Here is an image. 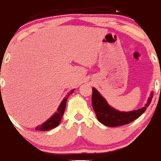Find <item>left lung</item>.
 Wrapping results in <instances>:
<instances>
[{"mask_svg":"<svg viewBox=\"0 0 161 161\" xmlns=\"http://www.w3.org/2000/svg\"><path fill=\"white\" fill-rule=\"evenodd\" d=\"M154 93L151 92L143 108L132 111H119L108 104L107 101L95 88H92V107L100 123L109 127L119 126L134 121L143 114L151 104Z\"/></svg>","mask_w":161,"mask_h":161,"instance_id":"left-lung-1","label":"left lung"}]
</instances>
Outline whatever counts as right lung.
I'll use <instances>...</instances> for the list:
<instances>
[{"label":"right lung","mask_w":161,"mask_h":161,"mask_svg":"<svg viewBox=\"0 0 161 161\" xmlns=\"http://www.w3.org/2000/svg\"><path fill=\"white\" fill-rule=\"evenodd\" d=\"M73 92H74V89L71 90V92H70L69 93H68V95H66L64 99H63L61 103H60V106H59L58 108H57V112L55 113L54 114H53V115L51 116L47 121L45 122L44 123H42V125H38V126L36 128V130H39V131L50 130V129L55 128V127H57V125L60 124V121H61L62 119V116L64 115V111H65L66 101H67L68 97H69L71 94H73Z\"/></svg>","instance_id":"obj_1"}]
</instances>
